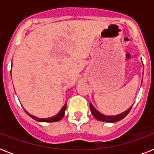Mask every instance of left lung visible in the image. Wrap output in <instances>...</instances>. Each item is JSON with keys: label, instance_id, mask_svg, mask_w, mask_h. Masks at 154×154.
Listing matches in <instances>:
<instances>
[{"label": "left lung", "instance_id": "1", "mask_svg": "<svg viewBox=\"0 0 154 154\" xmlns=\"http://www.w3.org/2000/svg\"><path fill=\"white\" fill-rule=\"evenodd\" d=\"M133 106V105H132ZM132 106L129 109L125 111V112L120 113V114L114 115V116H107V115H105L100 112L97 109H96L94 106L92 105L91 103L89 104V107H90V110H91V112L93 116H94L97 120L98 121H101V122H109V123H112V122H118L120 120L123 119L124 117H125L127 116V114L130 112V110L132 109Z\"/></svg>", "mask_w": 154, "mask_h": 154}]
</instances>
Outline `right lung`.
I'll return each instance as SVG.
<instances>
[{"mask_svg": "<svg viewBox=\"0 0 154 154\" xmlns=\"http://www.w3.org/2000/svg\"><path fill=\"white\" fill-rule=\"evenodd\" d=\"M66 103L65 104V105L63 106L62 108H61V109L59 111V112H58L57 114H56L55 116H53V117H48V118H39V117H35V116H33V115L30 114L29 112H28L26 110L24 109V110H25V112H26V113H27L29 116L30 117H32V119H34L35 121H37V122H58V121H60V120H61L63 118V117H64V115H65V109H66Z\"/></svg>", "mask_w": 154, "mask_h": 154, "instance_id": "1", "label": "right lung"}]
</instances>
